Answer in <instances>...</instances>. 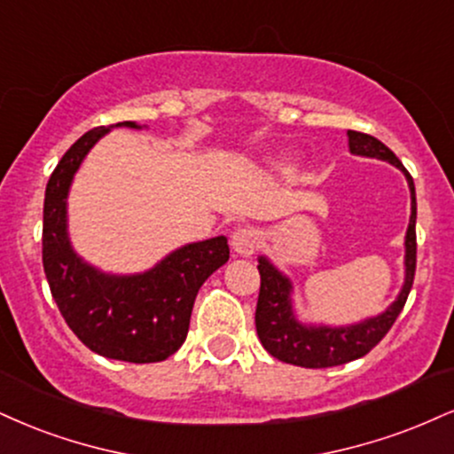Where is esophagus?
Listing matches in <instances>:
<instances>
[{
	"instance_id": "1",
	"label": "esophagus",
	"mask_w": 454,
	"mask_h": 454,
	"mask_svg": "<svg viewBox=\"0 0 454 454\" xmlns=\"http://www.w3.org/2000/svg\"><path fill=\"white\" fill-rule=\"evenodd\" d=\"M258 243H260V234L258 231H254V228H241V231L234 232L231 239L232 251L237 255H241V258H249V255L258 249Z\"/></svg>"
}]
</instances>
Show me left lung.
I'll return each instance as SVG.
<instances>
[{"label": "left lung", "mask_w": 454, "mask_h": 454, "mask_svg": "<svg viewBox=\"0 0 454 454\" xmlns=\"http://www.w3.org/2000/svg\"><path fill=\"white\" fill-rule=\"evenodd\" d=\"M348 150L355 156L376 158L400 168L411 190V222H408L406 239H403V283L400 294L383 313L365 317L357 324L348 325H325V324H304L298 319L294 307V283L286 272L277 269L266 255L258 258L260 270V296L255 307V330L262 347L272 357L286 364L302 365V368H332L364 357L370 348L383 340L391 330L393 321L402 313L411 294L417 269V192L411 173L403 168L393 152L372 135L347 130Z\"/></svg>", "instance_id": "left-lung-1"}]
</instances>
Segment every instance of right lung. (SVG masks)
Listing matches in <instances>:
<instances>
[{
  "mask_svg": "<svg viewBox=\"0 0 454 454\" xmlns=\"http://www.w3.org/2000/svg\"><path fill=\"white\" fill-rule=\"evenodd\" d=\"M118 127L145 129V124L127 120L89 130L65 152L48 179L42 231L43 272L71 332L90 351L120 362L154 364L184 345L196 294L226 264L231 249L226 237L185 243L152 269L133 275L106 272L82 258L69 239V190L92 145Z\"/></svg>",
  "mask_w": 454,
  "mask_h": 454,
  "instance_id": "1",
  "label": "right lung"
}]
</instances>
